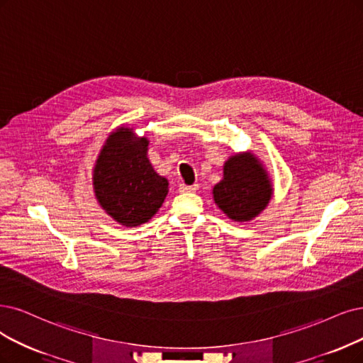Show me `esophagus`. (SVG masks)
Returning a JSON list of instances; mask_svg holds the SVG:
<instances>
[{
	"instance_id": "esophagus-1",
	"label": "esophagus",
	"mask_w": 363,
	"mask_h": 363,
	"mask_svg": "<svg viewBox=\"0 0 363 363\" xmlns=\"http://www.w3.org/2000/svg\"><path fill=\"white\" fill-rule=\"evenodd\" d=\"M197 189H199L197 184H194V185L181 184V185H179V191H181V193H193V191H196Z\"/></svg>"
}]
</instances>
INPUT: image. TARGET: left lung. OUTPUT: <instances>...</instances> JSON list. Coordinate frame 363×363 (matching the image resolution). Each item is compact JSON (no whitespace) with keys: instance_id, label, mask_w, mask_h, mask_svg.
Instances as JSON below:
<instances>
[{"instance_id":"8db88e82","label":"left lung","mask_w":363,"mask_h":363,"mask_svg":"<svg viewBox=\"0 0 363 363\" xmlns=\"http://www.w3.org/2000/svg\"><path fill=\"white\" fill-rule=\"evenodd\" d=\"M272 186L259 161L238 154L224 166V178L213 186V199L227 217L250 221L269 202Z\"/></svg>"}]
</instances>
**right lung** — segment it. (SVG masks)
Instances as JSON below:
<instances>
[{
  "label": "right lung",
  "mask_w": 363,
  "mask_h": 363,
  "mask_svg": "<svg viewBox=\"0 0 363 363\" xmlns=\"http://www.w3.org/2000/svg\"><path fill=\"white\" fill-rule=\"evenodd\" d=\"M147 140L128 128L112 133L94 169V190L103 209L123 225L151 220L163 205L167 179L146 158Z\"/></svg>",
  "instance_id": "add662e5"
}]
</instances>
